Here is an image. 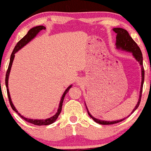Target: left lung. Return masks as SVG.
I'll return each mask as SVG.
<instances>
[{
	"label": "left lung",
	"instance_id": "1",
	"mask_svg": "<svg viewBox=\"0 0 151 151\" xmlns=\"http://www.w3.org/2000/svg\"><path fill=\"white\" fill-rule=\"evenodd\" d=\"M113 30L116 33V49L118 50H121L123 51H126L132 53L133 58H134L138 62V63L140 64L141 67V89H140V94H139V99H138V101L137 104L135 106V108L133 109V111L131 112V114L133 113L134 111H136L138 109V106L140 104V102H141V95H142V90H143V82H144V69H143V55H142L141 50L139 48V47L138 46V45L134 42V40L132 39V37L129 35V32L127 30H124V29L121 28V27H116L114 28ZM86 105V103H85ZM86 110H87L88 114L89 115V116L93 119L95 122L98 123V124H101V125H110V124H116V123L121 122V121H124V119H126V118L129 117L127 116L126 118H124L123 119L121 120H116V121H104V120H100L99 119H96L89 113V110H88L87 106L86 105ZM130 116V115H129Z\"/></svg>",
	"mask_w": 151,
	"mask_h": 151
}]
</instances>
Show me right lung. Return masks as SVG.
<instances>
[{
	"label": "right lung",
	"mask_w": 151,
	"mask_h": 151,
	"mask_svg": "<svg viewBox=\"0 0 151 151\" xmlns=\"http://www.w3.org/2000/svg\"><path fill=\"white\" fill-rule=\"evenodd\" d=\"M45 30V27H44L43 25H39V26H36V27H32L31 28L30 30L27 32V35H25L20 40L19 42L17 43V45H15L14 50H13V52H12L11 55H10V63H9V66H8V70H7L6 72V86L7 88V93H8V99H9V101H10V104L11 106L12 109H13V111H15L17 114L20 116L22 119H23L24 120L27 121V122L30 123V124H34V125H37V126H47V125H50V124H53L55 121L57 120L59 115H60V112L62 111V103H63L64 99H65V95L67 94V93L68 92L69 90L71 87H72V85H70L67 88V89L65 90V92L63 93L62 94V96L60 99V104H59V107L58 109V111L57 113L55 114V115L52 116L48 118V119H28V118H25L23 116H22L20 113H18V111H17V109H15V107L13 105V102H12L11 98H10V92H9V89H8V78H9V75H10V70H11L12 67V65H13V60H14L15 58V54L17 52L19 51L21 48L23 47L24 46H25L27 43H29L32 40H33L35 37L37 36V35L40 32L41 30Z\"/></svg>",
	"instance_id": "right-lung-1"
}]
</instances>
